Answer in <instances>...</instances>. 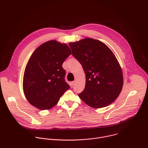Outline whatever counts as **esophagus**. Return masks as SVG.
<instances>
[{"instance_id":"obj_1","label":"esophagus","mask_w":148,"mask_h":148,"mask_svg":"<svg viewBox=\"0 0 148 148\" xmlns=\"http://www.w3.org/2000/svg\"><path fill=\"white\" fill-rule=\"evenodd\" d=\"M75 83H76V81L74 80V81H73V82H71V86H74L75 85Z\"/></svg>"}]
</instances>
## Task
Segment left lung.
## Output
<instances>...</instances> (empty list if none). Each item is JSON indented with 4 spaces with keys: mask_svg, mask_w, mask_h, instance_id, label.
<instances>
[{
    "mask_svg": "<svg viewBox=\"0 0 148 148\" xmlns=\"http://www.w3.org/2000/svg\"><path fill=\"white\" fill-rule=\"evenodd\" d=\"M69 46L86 76L85 88L78 97L92 108L110 105L119 96L123 83L121 66L113 52L102 42L91 38Z\"/></svg>",
    "mask_w": 148,
    "mask_h": 148,
    "instance_id": "left-lung-1",
    "label": "left lung"
}]
</instances>
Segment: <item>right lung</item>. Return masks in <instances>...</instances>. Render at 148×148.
I'll list each match as a JSON object with an SVG mask.
<instances>
[{"instance_id":"obj_1","label":"right lung","mask_w":148,"mask_h":148,"mask_svg":"<svg viewBox=\"0 0 148 148\" xmlns=\"http://www.w3.org/2000/svg\"><path fill=\"white\" fill-rule=\"evenodd\" d=\"M71 54L66 43L50 40L33 52L25 68L23 88L27 100L41 110H49L70 88L62 64Z\"/></svg>"}]
</instances>
